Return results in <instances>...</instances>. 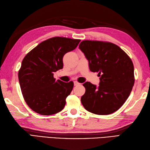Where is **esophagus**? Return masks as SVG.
<instances>
[{"mask_svg":"<svg viewBox=\"0 0 150 150\" xmlns=\"http://www.w3.org/2000/svg\"><path fill=\"white\" fill-rule=\"evenodd\" d=\"M79 84H80V83H79L77 81H74V86H77Z\"/></svg>","mask_w":150,"mask_h":150,"instance_id":"34e87169","label":"esophagus"}]
</instances>
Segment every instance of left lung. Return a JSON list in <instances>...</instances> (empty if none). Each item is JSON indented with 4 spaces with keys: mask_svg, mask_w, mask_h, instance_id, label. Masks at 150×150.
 I'll use <instances>...</instances> for the list:
<instances>
[{
    "mask_svg": "<svg viewBox=\"0 0 150 150\" xmlns=\"http://www.w3.org/2000/svg\"><path fill=\"white\" fill-rule=\"evenodd\" d=\"M79 49L84 53L92 72H98V87L86 82L81 103L94 114L109 115L117 111L128 98L135 82L131 59L115 44L97 40H83Z\"/></svg>",
    "mask_w": 150,
    "mask_h": 150,
    "instance_id": "left-lung-1",
    "label": "left lung"
}]
</instances>
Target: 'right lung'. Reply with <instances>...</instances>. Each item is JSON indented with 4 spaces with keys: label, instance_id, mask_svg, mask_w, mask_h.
<instances>
[{
    "label": "right lung",
    "instance_id": "right-lung-1",
    "mask_svg": "<svg viewBox=\"0 0 150 150\" xmlns=\"http://www.w3.org/2000/svg\"><path fill=\"white\" fill-rule=\"evenodd\" d=\"M80 39L55 37L31 50L22 60L18 81L28 106L42 115H51L63 110L73 82L56 81L53 72L63 68L62 59L75 50Z\"/></svg>",
    "mask_w": 150,
    "mask_h": 150
}]
</instances>
